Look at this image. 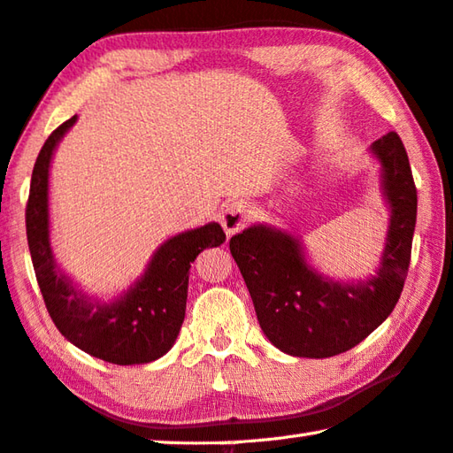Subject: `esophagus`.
I'll list each match as a JSON object with an SVG mask.
<instances>
[{
	"mask_svg": "<svg viewBox=\"0 0 453 453\" xmlns=\"http://www.w3.org/2000/svg\"><path fill=\"white\" fill-rule=\"evenodd\" d=\"M251 218V210L243 200H234L226 203L219 211V224L226 229L227 235H234L247 226V221Z\"/></svg>",
	"mask_w": 453,
	"mask_h": 453,
	"instance_id": "1",
	"label": "esophagus"
}]
</instances>
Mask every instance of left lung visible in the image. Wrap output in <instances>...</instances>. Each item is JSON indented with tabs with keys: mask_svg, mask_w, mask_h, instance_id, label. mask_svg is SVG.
<instances>
[{
	"mask_svg": "<svg viewBox=\"0 0 453 453\" xmlns=\"http://www.w3.org/2000/svg\"><path fill=\"white\" fill-rule=\"evenodd\" d=\"M369 153L379 163V188L388 210L373 274L357 280L327 277L310 263L303 239L271 224H255L229 239L263 334L292 357L324 359L356 348L401 298L416 226V186L395 131L371 143Z\"/></svg>",
	"mask_w": 453,
	"mask_h": 453,
	"instance_id": "8db88e82",
	"label": "left lung"
}]
</instances>
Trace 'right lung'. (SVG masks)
Segmentation results:
<instances>
[{"label": "right lung", "mask_w": 453, "mask_h": 453, "mask_svg": "<svg viewBox=\"0 0 453 453\" xmlns=\"http://www.w3.org/2000/svg\"><path fill=\"white\" fill-rule=\"evenodd\" d=\"M76 119L73 115L50 133L33 168L25 221L35 274L52 322L70 343L115 365H143L163 357L179 338L190 263L208 247L224 243L226 234L218 221L186 229L165 239L143 274L119 295H88L60 269L50 245V163Z\"/></svg>", "instance_id": "right-lung-1"}]
</instances>
